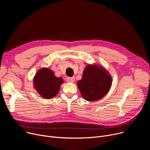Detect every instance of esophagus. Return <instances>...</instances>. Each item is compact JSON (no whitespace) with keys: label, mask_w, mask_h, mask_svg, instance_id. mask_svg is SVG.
I'll return each instance as SVG.
<instances>
[{"label":"esophagus","mask_w":150,"mask_h":150,"mask_svg":"<svg viewBox=\"0 0 150 150\" xmlns=\"http://www.w3.org/2000/svg\"><path fill=\"white\" fill-rule=\"evenodd\" d=\"M67 81L68 82L73 83L75 81V77H68L67 78Z\"/></svg>","instance_id":"obj_1"}]
</instances>
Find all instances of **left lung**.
<instances>
[{
    "mask_svg": "<svg viewBox=\"0 0 150 150\" xmlns=\"http://www.w3.org/2000/svg\"><path fill=\"white\" fill-rule=\"evenodd\" d=\"M112 83V77L103 67L88 64L84 68L82 79L78 81L77 86L85 100L95 101L108 93Z\"/></svg>",
    "mask_w": 150,
    "mask_h": 150,
    "instance_id": "8db88e82",
    "label": "left lung"
}]
</instances>
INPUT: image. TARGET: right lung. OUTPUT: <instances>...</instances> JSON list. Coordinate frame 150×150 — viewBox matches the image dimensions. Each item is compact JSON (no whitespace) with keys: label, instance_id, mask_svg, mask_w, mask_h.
<instances>
[{"label":"right lung","instance_id":"1","mask_svg":"<svg viewBox=\"0 0 150 150\" xmlns=\"http://www.w3.org/2000/svg\"><path fill=\"white\" fill-rule=\"evenodd\" d=\"M63 82L61 77H56L54 72L47 68L39 69L33 78L34 88L45 99H51L56 96Z\"/></svg>","mask_w":150,"mask_h":150}]
</instances>
